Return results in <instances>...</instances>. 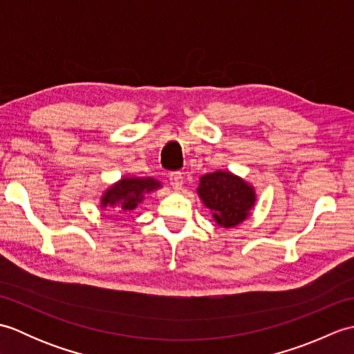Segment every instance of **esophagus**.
<instances>
[{
	"label": "esophagus",
	"instance_id": "34e87169",
	"mask_svg": "<svg viewBox=\"0 0 354 354\" xmlns=\"http://www.w3.org/2000/svg\"><path fill=\"white\" fill-rule=\"evenodd\" d=\"M170 184L175 190H181L184 185V178L179 171H173L170 173Z\"/></svg>",
	"mask_w": 354,
	"mask_h": 354
}]
</instances>
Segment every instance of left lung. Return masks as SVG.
<instances>
[{
  "mask_svg": "<svg viewBox=\"0 0 354 354\" xmlns=\"http://www.w3.org/2000/svg\"><path fill=\"white\" fill-rule=\"evenodd\" d=\"M198 196L219 227L234 228L246 221L257 201L254 187L228 170L201 176Z\"/></svg>",
  "mask_w": 354,
  "mask_h": 354,
  "instance_id": "left-lung-1",
  "label": "left lung"
}]
</instances>
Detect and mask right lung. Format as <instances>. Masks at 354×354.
I'll return each mask as SVG.
<instances>
[{
    "label": "right lung",
    "instance_id": "obj_1",
    "mask_svg": "<svg viewBox=\"0 0 354 354\" xmlns=\"http://www.w3.org/2000/svg\"><path fill=\"white\" fill-rule=\"evenodd\" d=\"M161 189V183L155 178L123 176L115 184L109 185L100 198V207L114 212L117 217L131 213L137 208L146 194ZM117 221V219H115Z\"/></svg>",
    "mask_w": 354,
    "mask_h": 354
}]
</instances>
